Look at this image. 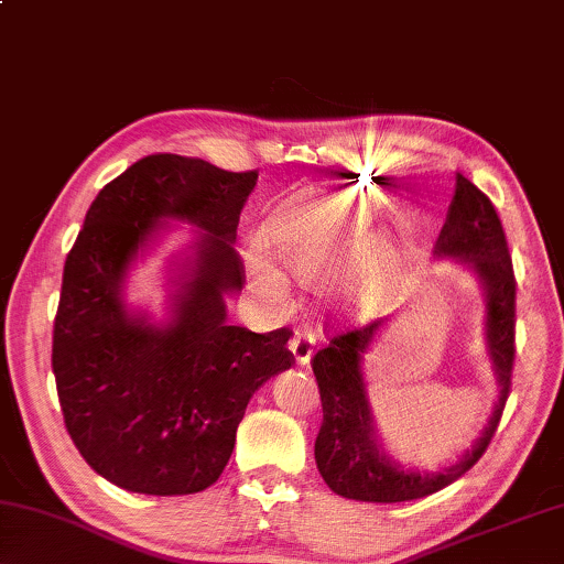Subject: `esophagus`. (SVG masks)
<instances>
[{"label":"esophagus","instance_id":"obj_1","mask_svg":"<svg viewBox=\"0 0 564 564\" xmlns=\"http://www.w3.org/2000/svg\"><path fill=\"white\" fill-rule=\"evenodd\" d=\"M291 356L293 361H296L299 366H306L311 361V356H314V336L306 334V330H296L291 338Z\"/></svg>","mask_w":564,"mask_h":564}]
</instances>
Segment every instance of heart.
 <instances>
[{
    "instance_id": "1",
    "label": "heart",
    "mask_w": 564,
    "mask_h": 564,
    "mask_svg": "<svg viewBox=\"0 0 564 564\" xmlns=\"http://www.w3.org/2000/svg\"><path fill=\"white\" fill-rule=\"evenodd\" d=\"M377 213L379 205L373 193L356 187L306 191L275 205L263 223V240L268 253L283 265V271L303 283H314L351 253ZM399 261L401 248L394 240H377L334 281V299L346 306H361ZM246 263L258 289L273 299L283 296V275L261 250H248Z\"/></svg>"
}]
</instances>
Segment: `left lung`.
<instances>
[{
	"mask_svg": "<svg viewBox=\"0 0 564 564\" xmlns=\"http://www.w3.org/2000/svg\"><path fill=\"white\" fill-rule=\"evenodd\" d=\"M434 258L467 265L485 296V346L495 371L499 397L491 406L485 429L459 454L457 462L436 469L409 467L389 454L373 424L366 397L364 356L397 314L330 338L314 356V373L324 406V424L316 436V467L330 491L356 502L394 505L434 495L464 471H469L487 452L497 432L509 394L514 361V275L502 223L495 205L475 183L457 173L454 198L446 223L434 246Z\"/></svg>",
	"mask_w": 564,
	"mask_h": 564,
	"instance_id": "1",
	"label": "left lung"
}]
</instances>
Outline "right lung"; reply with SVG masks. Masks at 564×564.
Wrapping results in <instances>:
<instances>
[{
  "label": "right lung",
  "mask_w": 564,
  "mask_h": 564,
  "mask_svg": "<svg viewBox=\"0 0 564 564\" xmlns=\"http://www.w3.org/2000/svg\"><path fill=\"white\" fill-rule=\"evenodd\" d=\"M256 181V170L148 155L89 205L62 275L52 371L69 436L112 485L155 497L208 489L250 397L291 369L289 328L228 324L226 299L243 289L236 228ZM170 221L194 234L169 257L158 317L131 306L127 285Z\"/></svg>",
  "instance_id": "add662e5"
}]
</instances>
